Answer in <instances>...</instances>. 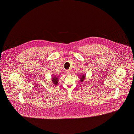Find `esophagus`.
<instances>
[{
  "label": "esophagus",
  "instance_id": "esophagus-1",
  "mask_svg": "<svg viewBox=\"0 0 134 134\" xmlns=\"http://www.w3.org/2000/svg\"><path fill=\"white\" fill-rule=\"evenodd\" d=\"M70 72H71V71H70V70H66V73L67 74H70Z\"/></svg>",
  "mask_w": 134,
  "mask_h": 134
}]
</instances>
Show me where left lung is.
<instances>
[{
	"mask_svg": "<svg viewBox=\"0 0 134 134\" xmlns=\"http://www.w3.org/2000/svg\"><path fill=\"white\" fill-rule=\"evenodd\" d=\"M85 76H86L85 74H83V75H81V77H80V81H81V82L83 83V82L84 81L85 78Z\"/></svg>",
	"mask_w": 134,
	"mask_h": 134,
	"instance_id": "left-lung-1",
	"label": "left lung"
}]
</instances>
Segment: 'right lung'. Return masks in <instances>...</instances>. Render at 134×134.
Wrapping results in <instances>:
<instances>
[{"mask_svg": "<svg viewBox=\"0 0 134 134\" xmlns=\"http://www.w3.org/2000/svg\"><path fill=\"white\" fill-rule=\"evenodd\" d=\"M52 81L55 85H57L58 83V78L56 76L53 77L52 79Z\"/></svg>", "mask_w": 134, "mask_h": 134, "instance_id": "right-lung-1", "label": "right lung"}]
</instances>
